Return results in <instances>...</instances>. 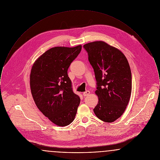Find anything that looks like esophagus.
<instances>
[{
  "label": "esophagus",
  "mask_w": 160,
  "mask_h": 160,
  "mask_svg": "<svg viewBox=\"0 0 160 160\" xmlns=\"http://www.w3.org/2000/svg\"><path fill=\"white\" fill-rule=\"evenodd\" d=\"M90 93V92L89 91H86V92H83V96H87L89 95Z\"/></svg>",
  "instance_id": "esophagus-1"
}]
</instances>
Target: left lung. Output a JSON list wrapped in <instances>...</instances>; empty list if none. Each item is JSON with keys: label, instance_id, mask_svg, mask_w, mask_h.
<instances>
[{"label": "left lung", "instance_id": "8db88e82", "mask_svg": "<svg viewBox=\"0 0 160 160\" xmlns=\"http://www.w3.org/2000/svg\"><path fill=\"white\" fill-rule=\"evenodd\" d=\"M97 81L98 105L93 109L101 120L111 123L125 112L132 90L131 72L125 55L102 41L84 45Z\"/></svg>", "mask_w": 160, "mask_h": 160}]
</instances>
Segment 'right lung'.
I'll return each instance as SVG.
<instances>
[{
    "label": "right lung",
    "mask_w": 160,
    "mask_h": 160,
    "mask_svg": "<svg viewBox=\"0 0 160 160\" xmlns=\"http://www.w3.org/2000/svg\"><path fill=\"white\" fill-rule=\"evenodd\" d=\"M82 49L55 47L34 62L30 74V87L37 108L52 123L68 126L75 119L79 97L75 94L68 70Z\"/></svg>",
    "instance_id": "1"
}]
</instances>
